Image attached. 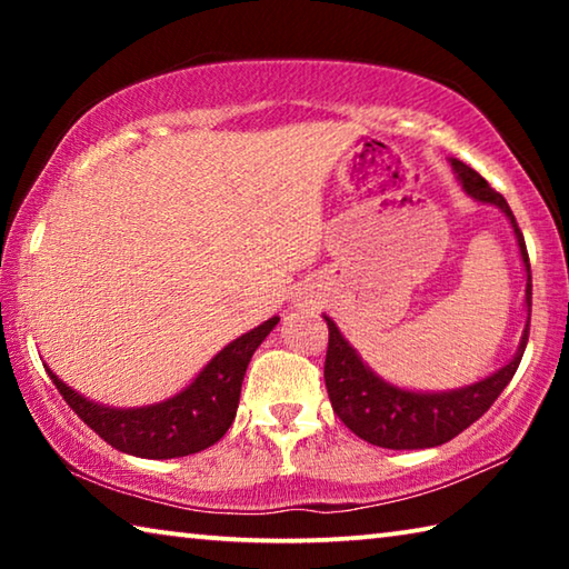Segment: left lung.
I'll return each instance as SVG.
<instances>
[{"instance_id":"8db88e82","label":"left lung","mask_w":569,"mask_h":569,"mask_svg":"<svg viewBox=\"0 0 569 569\" xmlns=\"http://www.w3.org/2000/svg\"><path fill=\"white\" fill-rule=\"evenodd\" d=\"M451 168H455L461 188L471 198L479 200V203L497 206L507 216L509 223H512L519 256H522V263L527 268L525 303L527 311H532V271H529L525 236L517 226L512 208L507 206V200L495 188H489V182L477 170H471L457 158H451ZM323 319L329 323V351H326L323 379L331 407L356 437L383 449H429L461 435L469 423H475L481 413L492 407L495 399L512 381L529 339L527 321L512 361H507L492 377L461 389L423 393L399 389L377 377L361 361L353 346L343 339L339 326L329 316H323Z\"/></svg>"}]
</instances>
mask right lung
<instances>
[{"label": "right lung", "mask_w": 569, "mask_h": 569, "mask_svg": "<svg viewBox=\"0 0 569 569\" xmlns=\"http://www.w3.org/2000/svg\"><path fill=\"white\" fill-rule=\"evenodd\" d=\"M281 321L278 316L238 336L223 351L216 353L190 387L160 403L138 409L102 407L84 399L50 373L57 391L70 409L110 447L142 459L188 457L213 447L236 419L240 383H243L250 356Z\"/></svg>", "instance_id": "1"}]
</instances>
